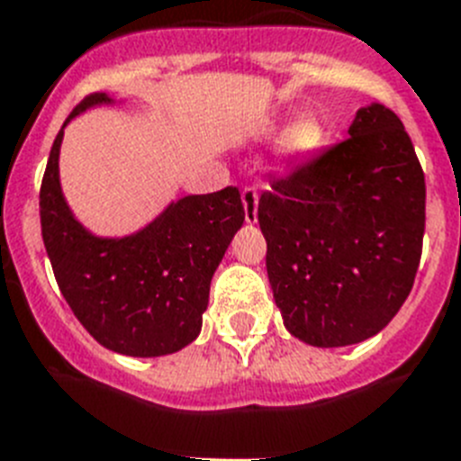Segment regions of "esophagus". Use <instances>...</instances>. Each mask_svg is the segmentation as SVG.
<instances>
[{"instance_id":"1","label":"esophagus","mask_w":461,"mask_h":461,"mask_svg":"<svg viewBox=\"0 0 461 461\" xmlns=\"http://www.w3.org/2000/svg\"><path fill=\"white\" fill-rule=\"evenodd\" d=\"M241 202H243V213H246L248 225L258 222V202H259L258 190H255V187H246V190L241 192Z\"/></svg>"}]
</instances>
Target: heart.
Masks as SVG:
<instances>
[{"label": "heart", "mask_w": 461, "mask_h": 461, "mask_svg": "<svg viewBox=\"0 0 461 461\" xmlns=\"http://www.w3.org/2000/svg\"><path fill=\"white\" fill-rule=\"evenodd\" d=\"M278 125L276 122H267V125L259 130L262 136L276 134ZM322 127L315 122V120H299L290 130L283 134L280 139V153L285 155L287 159H303L311 158L313 153H318L320 146H322Z\"/></svg>", "instance_id": "b5f03b06"}]
</instances>
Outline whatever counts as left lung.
Listing matches in <instances>:
<instances>
[{"label": "left lung", "mask_w": 461, "mask_h": 461, "mask_svg": "<svg viewBox=\"0 0 461 461\" xmlns=\"http://www.w3.org/2000/svg\"><path fill=\"white\" fill-rule=\"evenodd\" d=\"M348 134L276 178L258 206L283 325L315 348L385 330L422 255L424 174L402 120L371 104Z\"/></svg>", "instance_id": "8db88e82"}]
</instances>
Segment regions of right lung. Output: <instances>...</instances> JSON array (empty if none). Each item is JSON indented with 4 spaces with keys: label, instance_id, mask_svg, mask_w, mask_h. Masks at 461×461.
<instances>
[{
    "label": "right lung",
    "instance_id": "add662e5",
    "mask_svg": "<svg viewBox=\"0 0 461 461\" xmlns=\"http://www.w3.org/2000/svg\"><path fill=\"white\" fill-rule=\"evenodd\" d=\"M115 104L106 92L83 99L55 136L39 213L59 292L97 343L127 357H162L202 331L208 290L243 225L236 187L176 199L127 236L92 234L64 199L59 148L64 127L87 109Z\"/></svg>",
    "mask_w": 461,
    "mask_h": 461
}]
</instances>
